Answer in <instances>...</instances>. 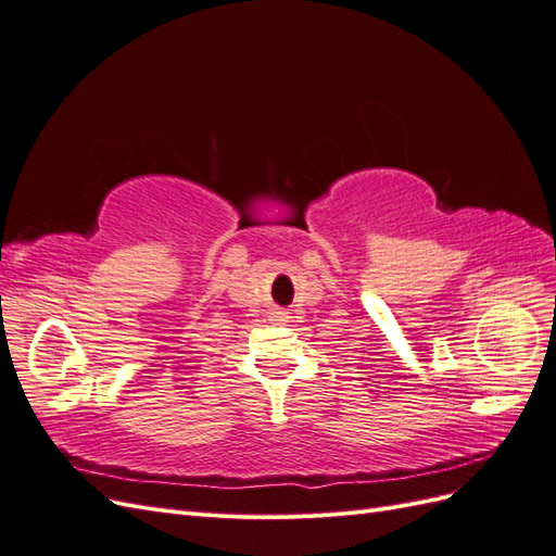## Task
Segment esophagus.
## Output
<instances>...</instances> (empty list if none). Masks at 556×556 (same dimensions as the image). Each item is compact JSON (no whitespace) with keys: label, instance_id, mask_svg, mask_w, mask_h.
Segmentation results:
<instances>
[{"label":"esophagus","instance_id":"34e87169","mask_svg":"<svg viewBox=\"0 0 556 556\" xmlns=\"http://www.w3.org/2000/svg\"><path fill=\"white\" fill-rule=\"evenodd\" d=\"M271 317H274V323H278V325H285L290 319V313H285V311H276V313H271Z\"/></svg>","mask_w":556,"mask_h":556}]
</instances>
